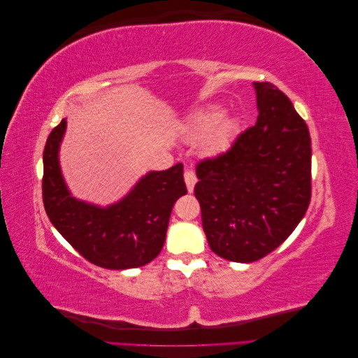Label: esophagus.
Masks as SVG:
<instances>
[{"label":"esophagus","instance_id":"obj_1","mask_svg":"<svg viewBox=\"0 0 358 358\" xmlns=\"http://www.w3.org/2000/svg\"><path fill=\"white\" fill-rule=\"evenodd\" d=\"M183 178H185V183H187L188 191L192 192L194 187H196V182H197L196 173H194L192 170H185V175H183Z\"/></svg>","mask_w":358,"mask_h":358}]
</instances>
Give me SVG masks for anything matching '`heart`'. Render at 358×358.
<instances>
[{
  "mask_svg": "<svg viewBox=\"0 0 358 358\" xmlns=\"http://www.w3.org/2000/svg\"><path fill=\"white\" fill-rule=\"evenodd\" d=\"M239 133V119L224 115L221 106L212 104L191 117L185 127V140L189 145H200L206 157H220L229 150Z\"/></svg>",
  "mask_w": 358,
  "mask_h": 358,
  "instance_id": "b5f03b06",
  "label": "heart"
}]
</instances>
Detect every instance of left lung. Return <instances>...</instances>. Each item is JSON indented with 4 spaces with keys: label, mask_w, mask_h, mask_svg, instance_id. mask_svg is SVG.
I'll list each match as a JSON object with an SVG mask.
<instances>
[{
    "label": "left lung",
    "mask_w": 358,
    "mask_h": 358,
    "mask_svg": "<svg viewBox=\"0 0 358 358\" xmlns=\"http://www.w3.org/2000/svg\"><path fill=\"white\" fill-rule=\"evenodd\" d=\"M258 117L229 152L201 161L194 194L212 251L236 263L272 252L310 201V136L288 96L252 83Z\"/></svg>",
    "instance_id": "8db88e82"
}]
</instances>
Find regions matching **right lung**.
<instances>
[{
  "label": "right lung",
  "instance_id": "add662e5",
  "mask_svg": "<svg viewBox=\"0 0 358 358\" xmlns=\"http://www.w3.org/2000/svg\"><path fill=\"white\" fill-rule=\"evenodd\" d=\"M67 121L52 129L43 152V203L53 227L95 266L125 270L161 252L176 200L187 194L183 164L148 171L125 196L100 206L74 197L64 179L59 149Z\"/></svg>",
  "mask_w": 358,
  "mask_h": 358
}]
</instances>
